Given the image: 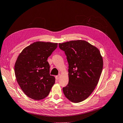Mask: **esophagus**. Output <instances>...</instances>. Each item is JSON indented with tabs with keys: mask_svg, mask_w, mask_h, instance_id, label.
<instances>
[{
	"mask_svg": "<svg viewBox=\"0 0 123 123\" xmlns=\"http://www.w3.org/2000/svg\"><path fill=\"white\" fill-rule=\"evenodd\" d=\"M60 75H58V76H56V79H57V80H59V79L60 78Z\"/></svg>",
	"mask_w": 123,
	"mask_h": 123,
	"instance_id": "esophagus-1",
	"label": "esophagus"
}]
</instances>
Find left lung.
<instances>
[{"instance_id": "8db88e82", "label": "left lung", "mask_w": 123, "mask_h": 123, "mask_svg": "<svg viewBox=\"0 0 123 123\" xmlns=\"http://www.w3.org/2000/svg\"><path fill=\"white\" fill-rule=\"evenodd\" d=\"M68 63L69 82L63 92L74 103L85 100L93 92L103 66L101 53L96 47L84 40L59 43Z\"/></svg>"}]
</instances>
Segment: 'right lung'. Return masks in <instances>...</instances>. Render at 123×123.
I'll return each mask as SVG.
<instances>
[{
    "label": "right lung",
    "mask_w": 123,
    "mask_h": 123,
    "mask_svg": "<svg viewBox=\"0 0 123 123\" xmlns=\"http://www.w3.org/2000/svg\"><path fill=\"white\" fill-rule=\"evenodd\" d=\"M58 43L38 41L26 47L15 64V74L20 88L27 97L35 100L46 98L55 83L49 74L47 61Z\"/></svg>",
    "instance_id": "1"
}]
</instances>
